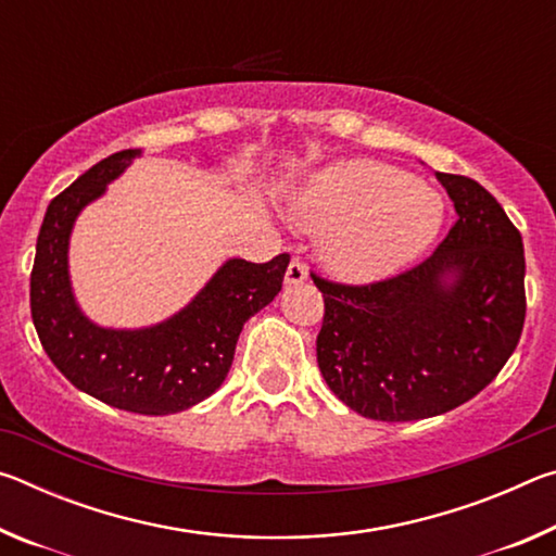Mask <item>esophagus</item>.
I'll return each mask as SVG.
<instances>
[{
    "instance_id": "34e87169",
    "label": "esophagus",
    "mask_w": 556,
    "mask_h": 556,
    "mask_svg": "<svg viewBox=\"0 0 556 556\" xmlns=\"http://www.w3.org/2000/svg\"><path fill=\"white\" fill-rule=\"evenodd\" d=\"M306 277H308V271H306V267L301 265L299 260H291L289 262V267H287V275H285V285L287 287H296V285H304L306 281Z\"/></svg>"
}]
</instances>
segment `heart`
I'll use <instances>...</instances> for the list:
<instances>
[{"label": "heart", "mask_w": 556, "mask_h": 556, "mask_svg": "<svg viewBox=\"0 0 556 556\" xmlns=\"http://www.w3.org/2000/svg\"><path fill=\"white\" fill-rule=\"evenodd\" d=\"M301 230L318 235L324 265L348 281H378L417 260L446 218L434 186L375 159L318 168L289 201Z\"/></svg>", "instance_id": "1"}]
</instances>
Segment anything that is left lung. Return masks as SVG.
Returning <instances> with one entry per match:
<instances>
[{
	"label": "left lung",
	"instance_id": "left-lung-1",
	"mask_svg": "<svg viewBox=\"0 0 556 556\" xmlns=\"http://www.w3.org/2000/svg\"><path fill=\"white\" fill-rule=\"evenodd\" d=\"M458 220L434 255L370 287L314 277L316 361L353 412L414 421L456 409L501 372L525 324L522 238L473 178L434 172Z\"/></svg>",
	"mask_w": 556,
	"mask_h": 556
}]
</instances>
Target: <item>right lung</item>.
I'll return each instance as SVG.
<instances>
[{
  "mask_svg": "<svg viewBox=\"0 0 556 556\" xmlns=\"http://www.w3.org/2000/svg\"><path fill=\"white\" fill-rule=\"evenodd\" d=\"M142 149L102 159L49 203L36 240L31 318L46 355L80 392L135 414L184 412L220 388L250 316L275 301L289 255L265 265L230 257L164 321L115 328L83 312L71 281V235L78 215L108 193Z\"/></svg>",
  "mask_w": 556,
  "mask_h": 556,
  "instance_id": "add662e5",
  "label": "right lung"
}]
</instances>
